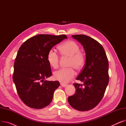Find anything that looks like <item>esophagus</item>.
Listing matches in <instances>:
<instances>
[{
    "label": "esophagus",
    "instance_id": "1",
    "mask_svg": "<svg viewBox=\"0 0 126 126\" xmlns=\"http://www.w3.org/2000/svg\"><path fill=\"white\" fill-rule=\"evenodd\" d=\"M60 85H61V86L62 87H65L66 86H67V84H63V83H60Z\"/></svg>",
    "mask_w": 126,
    "mask_h": 126
}]
</instances>
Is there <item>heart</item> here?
<instances>
[{"label": "heart", "instance_id": "1", "mask_svg": "<svg viewBox=\"0 0 126 126\" xmlns=\"http://www.w3.org/2000/svg\"><path fill=\"white\" fill-rule=\"evenodd\" d=\"M61 55L69 58L68 66L73 67L77 70H81L85 63V56L83 52L80 51V46L74 41H67L61 44L59 47ZM47 61L50 66L54 68L58 67L59 62V57L54 49L49 50ZM75 75V71L72 67L61 68L54 72L53 77L55 80L63 83L70 81Z\"/></svg>", "mask_w": 126, "mask_h": 126}]
</instances>
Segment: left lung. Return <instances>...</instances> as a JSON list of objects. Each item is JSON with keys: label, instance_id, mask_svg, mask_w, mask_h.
I'll list each match as a JSON object with an SVG mask.
<instances>
[{"label": "left lung", "instance_id": "8db88e82", "mask_svg": "<svg viewBox=\"0 0 126 126\" xmlns=\"http://www.w3.org/2000/svg\"><path fill=\"white\" fill-rule=\"evenodd\" d=\"M83 46L86 62L77 78L82 85L74 84L75 94L68 97L69 105L74 109L85 111L94 108L102 99L109 83L108 60L102 45L94 39L84 35H72Z\"/></svg>", "mask_w": 126, "mask_h": 126}]
</instances>
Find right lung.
I'll use <instances>...</instances> for the list:
<instances>
[{
  "instance_id": "right-lung-1",
  "label": "right lung",
  "mask_w": 126,
  "mask_h": 126,
  "mask_svg": "<svg viewBox=\"0 0 126 126\" xmlns=\"http://www.w3.org/2000/svg\"><path fill=\"white\" fill-rule=\"evenodd\" d=\"M67 38L65 35H38L28 39L19 48L13 79L20 98L28 106L41 109L51 103L60 83L44 80L51 76L47 54L52 47Z\"/></svg>"
}]
</instances>
